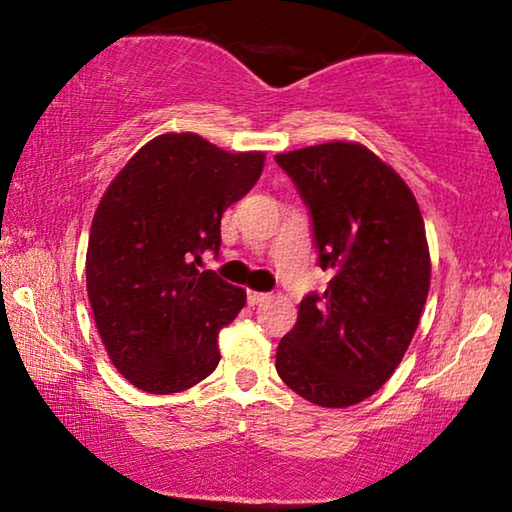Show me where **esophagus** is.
I'll return each instance as SVG.
<instances>
[{
	"label": "esophagus",
	"mask_w": 512,
	"mask_h": 512,
	"mask_svg": "<svg viewBox=\"0 0 512 512\" xmlns=\"http://www.w3.org/2000/svg\"><path fill=\"white\" fill-rule=\"evenodd\" d=\"M268 298V293H261V291H247V303L254 307V305H261L263 300Z\"/></svg>",
	"instance_id": "obj_1"
}]
</instances>
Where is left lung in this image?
Instances as JSON below:
<instances>
[{"mask_svg":"<svg viewBox=\"0 0 512 512\" xmlns=\"http://www.w3.org/2000/svg\"><path fill=\"white\" fill-rule=\"evenodd\" d=\"M310 212L326 291L300 300L275 368L321 408L373 396L401 363L431 282L424 219L405 181L375 153L328 142L279 153Z\"/></svg>","mask_w":512,"mask_h":512,"instance_id":"8db88e82","label":"left lung"}]
</instances>
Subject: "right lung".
<instances>
[{
  "label": "right lung",
  "mask_w": 512,
  "mask_h": 512,
  "mask_svg": "<svg viewBox=\"0 0 512 512\" xmlns=\"http://www.w3.org/2000/svg\"><path fill=\"white\" fill-rule=\"evenodd\" d=\"M263 160L170 132L104 193L88 237V298L111 363L137 389L177 394L219 366L216 338L247 293L202 272V254L219 256L221 216L254 188Z\"/></svg>",
  "instance_id": "obj_1"
}]
</instances>
